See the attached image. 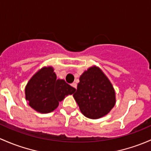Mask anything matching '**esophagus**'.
Masks as SVG:
<instances>
[{
    "mask_svg": "<svg viewBox=\"0 0 151 151\" xmlns=\"http://www.w3.org/2000/svg\"><path fill=\"white\" fill-rule=\"evenodd\" d=\"M71 85L73 87V88H74L75 89H77V85L75 83V82H73Z\"/></svg>",
    "mask_w": 151,
    "mask_h": 151,
    "instance_id": "34e87169",
    "label": "esophagus"
}]
</instances>
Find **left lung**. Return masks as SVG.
Instances as JSON below:
<instances>
[{
    "label": "left lung",
    "instance_id": "obj_1",
    "mask_svg": "<svg viewBox=\"0 0 151 151\" xmlns=\"http://www.w3.org/2000/svg\"><path fill=\"white\" fill-rule=\"evenodd\" d=\"M73 97L82 114L92 119L107 115L116 104V93L111 82L96 66L82 73Z\"/></svg>",
    "mask_w": 151,
    "mask_h": 151
}]
</instances>
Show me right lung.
<instances>
[{
  "label": "right lung",
  "instance_id": "1",
  "mask_svg": "<svg viewBox=\"0 0 151 151\" xmlns=\"http://www.w3.org/2000/svg\"><path fill=\"white\" fill-rule=\"evenodd\" d=\"M25 98L32 109L41 114L53 111L65 97L72 95L76 89L65 80L57 79L53 67L39 69L25 87Z\"/></svg>",
  "mask_w": 151,
  "mask_h": 151
}]
</instances>
